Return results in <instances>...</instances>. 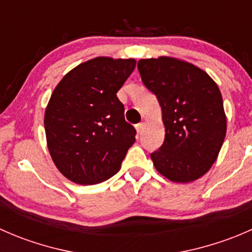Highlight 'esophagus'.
I'll return each instance as SVG.
<instances>
[{
    "label": "esophagus",
    "mask_w": 252,
    "mask_h": 252,
    "mask_svg": "<svg viewBox=\"0 0 252 252\" xmlns=\"http://www.w3.org/2000/svg\"><path fill=\"white\" fill-rule=\"evenodd\" d=\"M135 128H136V131H138L139 134H141V131L144 130V128H145V122H140L139 124H136Z\"/></svg>",
    "instance_id": "esophagus-1"
}]
</instances>
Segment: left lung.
Here are the masks:
<instances>
[{"label":"left lung","instance_id":"8db88e82","mask_svg":"<svg viewBox=\"0 0 252 252\" xmlns=\"http://www.w3.org/2000/svg\"><path fill=\"white\" fill-rule=\"evenodd\" d=\"M138 69L158 100L166 130L151 154L155 168L175 183L199 179L217 159L227 131L217 84L201 68L167 56L140 60Z\"/></svg>","mask_w":252,"mask_h":252}]
</instances>
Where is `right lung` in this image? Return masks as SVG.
Here are the masks:
<instances>
[{
	"mask_svg": "<svg viewBox=\"0 0 252 252\" xmlns=\"http://www.w3.org/2000/svg\"><path fill=\"white\" fill-rule=\"evenodd\" d=\"M133 58L96 57L68 72L45 111L47 147L58 171L70 182L91 185L121 169L135 141L117 97L135 68Z\"/></svg>",
	"mask_w": 252,
	"mask_h": 252,
	"instance_id": "obj_1",
	"label": "right lung"
}]
</instances>
